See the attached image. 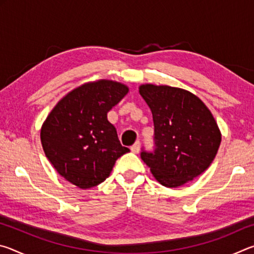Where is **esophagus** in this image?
I'll use <instances>...</instances> for the list:
<instances>
[{
    "mask_svg": "<svg viewBox=\"0 0 254 254\" xmlns=\"http://www.w3.org/2000/svg\"><path fill=\"white\" fill-rule=\"evenodd\" d=\"M131 151L133 152V153H137L140 151V142L139 141H136V142L132 145L131 147Z\"/></svg>",
    "mask_w": 254,
    "mask_h": 254,
    "instance_id": "esophagus-1",
    "label": "esophagus"
}]
</instances>
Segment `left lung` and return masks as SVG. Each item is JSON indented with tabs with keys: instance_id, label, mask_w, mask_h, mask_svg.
Returning a JSON list of instances; mask_svg holds the SVG:
<instances>
[{
	"instance_id": "8db88e82",
	"label": "left lung",
	"mask_w": 254,
	"mask_h": 254,
	"mask_svg": "<svg viewBox=\"0 0 254 254\" xmlns=\"http://www.w3.org/2000/svg\"><path fill=\"white\" fill-rule=\"evenodd\" d=\"M139 93L152 112L156 143L141 159L157 182L177 188L203 174L222 141L208 107L195 94L168 85L143 84Z\"/></svg>"
}]
</instances>
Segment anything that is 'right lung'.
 Returning a JSON list of instances; mask_svg holds the SVG:
<instances>
[{
	"label": "right lung",
	"instance_id": "right-lung-1",
	"mask_svg": "<svg viewBox=\"0 0 254 254\" xmlns=\"http://www.w3.org/2000/svg\"><path fill=\"white\" fill-rule=\"evenodd\" d=\"M127 85L111 79L89 81L66 94L41 127L46 157L67 182L87 189L109 177L122 147L107 112L127 95Z\"/></svg>",
	"mask_w": 254,
	"mask_h": 254
}]
</instances>
